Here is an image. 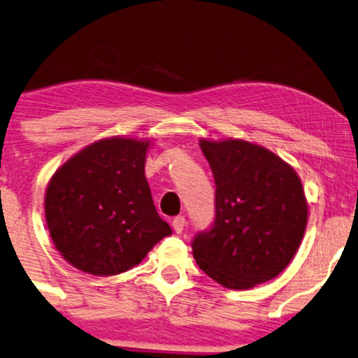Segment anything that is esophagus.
I'll return each instance as SVG.
<instances>
[{
	"instance_id": "esophagus-1",
	"label": "esophagus",
	"mask_w": 358,
	"mask_h": 358,
	"mask_svg": "<svg viewBox=\"0 0 358 358\" xmlns=\"http://www.w3.org/2000/svg\"><path fill=\"white\" fill-rule=\"evenodd\" d=\"M185 224H187V221H185V216H176V218H173V221H171V226H173L176 234H180L183 231Z\"/></svg>"
}]
</instances>
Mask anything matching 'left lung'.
<instances>
[{"label": "left lung", "mask_w": 358, "mask_h": 358, "mask_svg": "<svg viewBox=\"0 0 358 358\" xmlns=\"http://www.w3.org/2000/svg\"><path fill=\"white\" fill-rule=\"evenodd\" d=\"M216 183L215 221L192 243L205 274L228 289L274 279L296 256L307 200L296 171L268 148L239 138L200 140Z\"/></svg>", "instance_id": "8db88e82"}]
</instances>
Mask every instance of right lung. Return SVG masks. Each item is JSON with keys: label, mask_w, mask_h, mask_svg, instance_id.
<instances>
[{"label": "right lung", "mask_w": 358, "mask_h": 358, "mask_svg": "<svg viewBox=\"0 0 358 358\" xmlns=\"http://www.w3.org/2000/svg\"><path fill=\"white\" fill-rule=\"evenodd\" d=\"M148 147L150 140H97L52 175L44 198L48 229L74 268L94 275L125 273L171 234L145 178Z\"/></svg>", "instance_id": "add662e5"}]
</instances>
